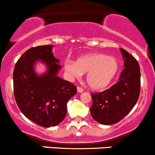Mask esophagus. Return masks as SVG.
Masks as SVG:
<instances>
[{
    "instance_id": "34e87169",
    "label": "esophagus",
    "mask_w": 155,
    "mask_h": 155,
    "mask_svg": "<svg viewBox=\"0 0 155 155\" xmlns=\"http://www.w3.org/2000/svg\"><path fill=\"white\" fill-rule=\"evenodd\" d=\"M77 92H79V93H81V92H83V89L80 87H77Z\"/></svg>"
}]
</instances>
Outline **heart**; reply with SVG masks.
<instances>
[{"label":"heart","mask_w":155,"mask_h":155,"mask_svg":"<svg viewBox=\"0 0 155 155\" xmlns=\"http://www.w3.org/2000/svg\"><path fill=\"white\" fill-rule=\"evenodd\" d=\"M64 70L69 76L74 78L86 74L88 86L94 90H101L107 87L116 77L119 63L114 57L90 53L78 58L75 63L65 61Z\"/></svg>","instance_id":"1"}]
</instances>
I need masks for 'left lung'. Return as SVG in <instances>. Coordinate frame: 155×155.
Wrapping results in <instances>:
<instances>
[{
    "instance_id": "left-lung-1",
    "label": "left lung",
    "mask_w": 155,
    "mask_h": 155,
    "mask_svg": "<svg viewBox=\"0 0 155 155\" xmlns=\"http://www.w3.org/2000/svg\"><path fill=\"white\" fill-rule=\"evenodd\" d=\"M124 70L118 82L99 93H91L90 114L99 123L106 125L118 122L133 109L138 100L140 87V67L136 58L120 49Z\"/></svg>"
}]
</instances>
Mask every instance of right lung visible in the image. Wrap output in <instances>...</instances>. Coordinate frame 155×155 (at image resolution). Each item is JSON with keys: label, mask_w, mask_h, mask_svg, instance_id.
Here are the masks:
<instances>
[{"label": "right lung", "mask_w": 155, "mask_h": 155, "mask_svg": "<svg viewBox=\"0 0 155 155\" xmlns=\"http://www.w3.org/2000/svg\"><path fill=\"white\" fill-rule=\"evenodd\" d=\"M53 45L39 46L27 50L14 70V92L17 106L28 120L44 127L60 124L67 113V103L76 93V87L58 76L60 60L52 52ZM38 61L47 71L38 74Z\"/></svg>", "instance_id": "add662e5"}]
</instances>
